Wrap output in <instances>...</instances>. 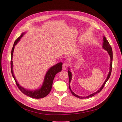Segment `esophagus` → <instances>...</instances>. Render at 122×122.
<instances>
[{
    "label": "esophagus",
    "instance_id": "34e87169",
    "mask_svg": "<svg viewBox=\"0 0 122 122\" xmlns=\"http://www.w3.org/2000/svg\"><path fill=\"white\" fill-rule=\"evenodd\" d=\"M67 68V66L66 64H63V70H66V69Z\"/></svg>",
    "mask_w": 122,
    "mask_h": 122
}]
</instances>
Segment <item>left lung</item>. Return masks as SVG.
I'll return each instance as SVG.
<instances>
[{
    "label": "left lung",
    "instance_id": "left-lung-1",
    "mask_svg": "<svg viewBox=\"0 0 122 122\" xmlns=\"http://www.w3.org/2000/svg\"><path fill=\"white\" fill-rule=\"evenodd\" d=\"M103 44H102V48L104 50H105L106 51H107L109 55L110 56V68H109V73L108 74L107 77L106 79L105 80V81H104V83H103V84L101 86V87L97 91H96V92H94V93H93L92 94H90V95H88L87 96H86V97H81V96H79L77 95L76 94H75L72 91V90H71V86H70V83H71V81L72 77V73L71 71V68H70V67H68L69 70L67 71V72H68V74L69 82V89H70L72 94L73 96H74L75 97H77L78 98H88V97H92L94 96V95H95L96 94L99 93L102 90L103 88L104 87V85H105V83H106V82L108 81V80H109V79L110 77V76H111V72H112V47H111L110 43H109L108 41L107 40V39L105 38V37L103 36Z\"/></svg>",
    "mask_w": 122,
    "mask_h": 122
}]
</instances>
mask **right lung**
<instances>
[{"instance_id":"1","label":"right lung","mask_w":122,"mask_h":122,"mask_svg":"<svg viewBox=\"0 0 122 122\" xmlns=\"http://www.w3.org/2000/svg\"><path fill=\"white\" fill-rule=\"evenodd\" d=\"M25 32H24L22 33L21 36L17 39L14 42L12 50L11 53V62H10V66H11V72L13 77L16 85L18 87L20 91L25 95L32 97L34 98H41L43 97H45L47 96L49 93L50 92L51 87L52 85H53V80L56 75L60 72L62 69V65L63 63L62 62L58 63L57 64H56L55 65L51 66L48 70L47 71L44 78L43 82L41 86V87L35 89V90H29L26 88H25L23 86H21L19 83L17 81V80L15 78V77L14 75L13 71V62H12V58H13V53L14 51L15 46L20 41V39L23 37V36L25 34Z\"/></svg>"}]
</instances>
